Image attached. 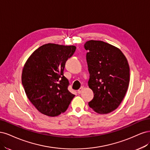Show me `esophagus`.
I'll return each instance as SVG.
<instances>
[{
	"mask_svg": "<svg viewBox=\"0 0 150 150\" xmlns=\"http://www.w3.org/2000/svg\"><path fill=\"white\" fill-rule=\"evenodd\" d=\"M83 86H81V87L78 90V91H77V92H78V93H81V91H83Z\"/></svg>",
	"mask_w": 150,
	"mask_h": 150,
	"instance_id": "esophagus-1",
	"label": "esophagus"
}]
</instances>
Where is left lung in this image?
<instances>
[{
  "label": "left lung",
  "instance_id": "1",
  "mask_svg": "<svg viewBox=\"0 0 150 150\" xmlns=\"http://www.w3.org/2000/svg\"><path fill=\"white\" fill-rule=\"evenodd\" d=\"M90 79L89 88L94 96L89 107L99 114L117 109L127 91L129 67L127 58L119 49L100 40H89L84 45Z\"/></svg>",
  "mask_w": 150,
  "mask_h": 150
}]
</instances>
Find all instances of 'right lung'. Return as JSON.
Returning a JSON list of instances; mask_svg holds the SVG:
<instances>
[{"label":"right lung","mask_w":150,"mask_h":150,"mask_svg":"<svg viewBox=\"0 0 150 150\" xmlns=\"http://www.w3.org/2000/svg\"><path fill=\"white\" fill-rule=\"evenodd\" d=\"M75 50L74 45L47 43L33 52L24 65L22 85L28 100L41 113L59 116L75 96L68 90L69 81L64 70Z\"/></svg>","instance_id":"add662e5"}]
</instances>
